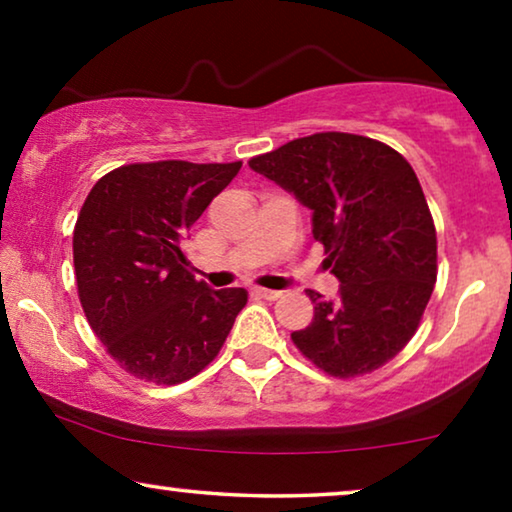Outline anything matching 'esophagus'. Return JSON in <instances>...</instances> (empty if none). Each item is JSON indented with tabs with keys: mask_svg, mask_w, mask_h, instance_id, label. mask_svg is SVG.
<instances>
[{
	"mask_svg": "<svg viewBox=\"0 0 512 512\" xmlns=\"http://www.w3.org/2000/svg\"><path fill=\"white\" fill-rule=\"evenodd\" d=\"M254 296H258V298H263V300H277L279 296H282V291H272V289H261V286H256L254 291Z\"/></svg>",
	"mask_w": 512,
	"mask_h": 512,
	"instance_id": "obj_1",
	"label": "esophagus"
}]
</instances>
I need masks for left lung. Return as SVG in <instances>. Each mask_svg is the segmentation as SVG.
Returning a JSON list of instances; mask_svg holds the SVG:
<instances>
[{
    "instance_id": "1",
    "label": "left lung",
    "mask_w": 512,
    "mask_h": 512,
    "mask_svg": "<svg viewBox=\"0 0 512 512\" xmlns=\"http://www.w3.org/2000/svg\"><path fill=\"white\" fill-rule=\"evenodd\" d=\"M312 209L314 240L340 279L291 340L326 375L349 380L394 359L417 333L438 275L433 216L412 165L352 132H314L249 160Z\"/></svg>"
}]
</instances>
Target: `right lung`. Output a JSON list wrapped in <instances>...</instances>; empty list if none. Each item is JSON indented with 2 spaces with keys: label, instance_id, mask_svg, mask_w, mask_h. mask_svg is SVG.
I'll return each mask as SVG.
<instances>
[{
  "label": "right lung",
  "instance_id": "add662e5",
  "mask_svg": "<svg viewBox=\"0 0 512 512\" xmlns=\"http://www.w3.org/2000/svg\"><path fill=\"white\" fill-rule=\"evenodd\" d=\"M240 167L132 163L90 188L72 240L76 289L90 328L125 373L172 387L221 352L247 291L198 282L181 237Z\"/></svg>",
  "mask_w": 512,
  "mask_h": 512
}]
</instances>
